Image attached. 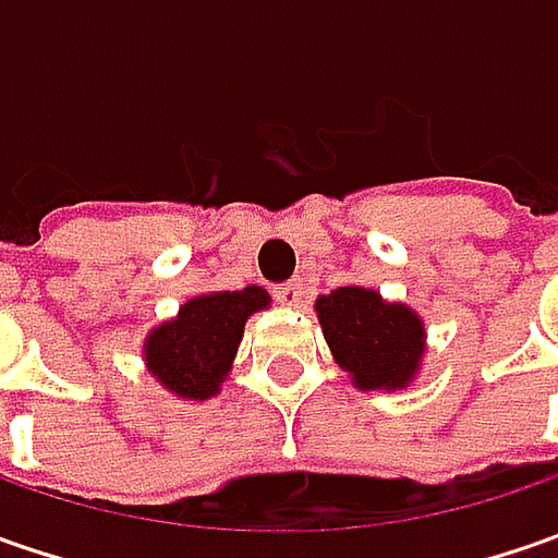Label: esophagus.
Segmentation results:
<instances>
[{"instance_id": "obj_1", "label": "esophagus", "mask_w": 558, "mask_h": 558, "mask_svg": "<svg viewBox=\"0 0 558 558\" xmlns=\"http://www.w3.org/2000/svg\"><path fill=\"white\" fill-rule=\"evenodd\" d=\"M276 301H279L282 307H301V304H304V289H301V282H286V286H279V289H276Z\"/></svg>"}]
</instances>
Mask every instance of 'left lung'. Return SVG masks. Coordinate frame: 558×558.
<instances>
[{
	"instance_id": "1",
	"label": "left lung",
	"mask_w": 558,
	"mask_h": 558,
	"mask_svg": "<svg viewBox=\"0 0 558 558\" xmlns=\"http://www.w3.org/2000/svg\"><path fill=\"white\" fill-rule=\"evenodd\" d=\"M316 316L335 363L360 391H400L416 378L425 354V326L407 304L378 291L344 286L316 298Z\"/></svg>"
}]
</instances>
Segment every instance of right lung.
Instances as JSON below:
<instances>
[{
  "mask_svg": "<svg viewBox=\"0 0 558 558\" xmlns=\"http://www.w3.org/2000/svg\"><path fill=\"white\" fill-rule=\"evenodd\" d=\"M264 307H269V294L260 286L210 291L185 301L173 319L145 338L142 354L148 373L183 400L214 397L232 369L247 316Z\"/></svg>",
  "mask_w": 558,
  "mask_h": 558,
  "instance_id": "add662e5",
  "label": "right lung"
}]
</instances>
